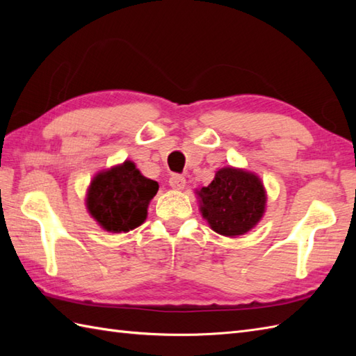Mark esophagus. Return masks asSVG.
Listing matches in <instances>:
<instances>
[{
  "label": "esophagus",
  "mask_w": 356,
  "mask_h": 356,
  "mask_svg": "<svg viewBox=\"0 0 356 356\" xmlns=\"http://www.w3.org/2000/svg\"><path fill=\"white\" fill-rule=\"evenodd\" d=\"M186 184V179L182 176V174H172L170 177V186L174 188V190H184Z\"/></svg>",
  "instance_id": "1"
}]
</instances>
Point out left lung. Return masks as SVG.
Here are the masks:
<instances>
[{
  "label": "left lung",
  "instance_id": "1",
  "mask_svg": "<svg viewBox=\"0 0 356 356\" xmlns=\"http://www.w3.org/2000/svg\"><path fill=\"white\" fill-rule=\"evenodd\" d=\"M202 214L216 232L241 236L259 223L266 205L261 180L255 174L222 168L208 186L197 191Z\"/></svg>",
  "mask_w": 356,
  "mask_h": 356
}]
</instances>
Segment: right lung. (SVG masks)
I'll return each instance as SVG.
<instances>
[{
  "mask_svg": "<svg viewBox=\"0 0 356 356\" xmlns=\"http://www.w3.org/2000/svg\"><path fill=\"white\" fill-rule=\"evenodd\" d=\"M157 190V182L143 177L134 163L127 161L93 179L87 208L104 229L127 232L145 220L148 203Z\"/></svg>",
  "mask_w": 356,
  "mask_h": 356,
  "instance_id": "add662e5",
  "label": "right lung"
}]
</instances>
